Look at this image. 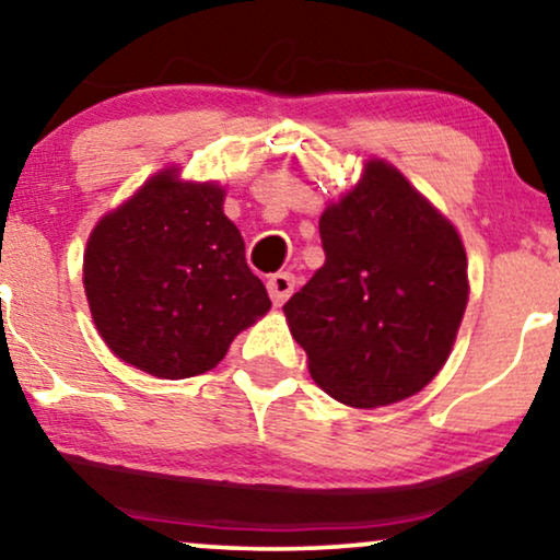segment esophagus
Segmentation results:
<instances>
[{
    "mask_svg": "<svg viewBox=\"0 0 560 560\" xmlns=\"http://www.w3.org/2000/svg\"><path fill=\"white\" fill-rule=\"evenodd\" d=\"M268 294H271V302L276 307H281L289 296L294 292V276L289 271H281V273H273L271 279H268Z\"/></svg>",
    "mask_w": 560,
    "mask_h": 560,
    "instance_id": "obj_1",
    "label": "esophagus"
}]
</instances>
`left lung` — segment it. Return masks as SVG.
<instances>
[{
  "label": "left lung",
  "instance_id": "8db88e82",
  "mask_svg": "<svg viewBox=\"0 0 560 560\" xmlns=\"http://www.w3.org/2000/svg\"><path fill=\"white\" fill-rule=\"evenodd\" d=\"M325 266L284 304L310 374L332 399L412 397L448 358L468 302L456 228L397 168L369 161L319 218Z\"/></svg>",
  "mask_w": 560,
  "mask_h": 560
}]
</instances>
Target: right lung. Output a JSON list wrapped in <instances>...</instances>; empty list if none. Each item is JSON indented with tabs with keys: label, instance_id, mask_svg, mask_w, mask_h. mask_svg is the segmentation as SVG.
<instances>
[{
	"label": "right lung",
	"instance_id": "right-lung-1",
	"mask_svg": "<svg viewBox=\"0 0 560 560\" xmlns=\"http://www.w3.org/2000/svg\"><path fill=\"white\" fill-rule=\"evenodd\" d=\"M218 184L163 171L94 228L84 289L112 353L159 378L205 374L271 307Z\"/></svg>",
	"mask_w": 560,
	"mask_h": 560
}]
</instances>
